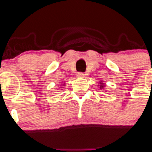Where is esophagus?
Listing matches in <instances>:
<instances>
[{
	"label": "esophagus",
	"mask_w": 152,
	"mask_h": 152,
	"mask_svg": "<svg viewBox=\"0 0 152 152\" xmlns=\"http://www.w3.org/2000/svg\"><path fill=\"white\" fill-rule=\"evenodd\" d=\"M77 77H84V74L82 73V72H78L77 74Z\"/></svg>",
	"instance_id": "34e87169"
}]
</instances>
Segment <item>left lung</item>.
Returning a JSON list of instances; mask_svg holds the SVG:
<instances>
[{
    "label": "left lung",
    "mask_w": 152,
    "mask_h": 152,
    "mask_svg": "<svg viewBox=\"0 0 152 152\" xmlns=\"http://www.w3.org/2000/svg\"><path fill=\"white\" fill-rule=\"evenodd\" d=\"M100 88H103V85H102V84H100Z\"/></svg>",
    "instance_id": "left-lung-1"
}]
</instances>
